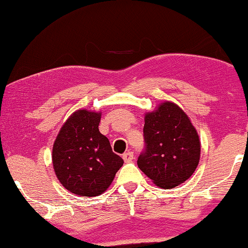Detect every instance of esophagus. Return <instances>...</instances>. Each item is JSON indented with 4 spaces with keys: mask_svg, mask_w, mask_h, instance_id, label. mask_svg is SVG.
Segmentation results:
<instances>
[{
    "mask_svg": "<svg viewBox=\"0 0 248 248\" xmlns=\"http://www.w3.org/2000/svg\"><path fill=\"white\" fill-rule=\"evenodd\" d=\"M123 160L126 162V163H129V162H132L133 160V153L129 151L127 153H125V154H123Z\"/></svg>",
    "mask_w": 248,
    "mask_h": 248,
    "instance_id": "34e87169",
    "label": "esophagus"
}]
</instances>
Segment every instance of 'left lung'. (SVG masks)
I'll list each match as a JSON object with an SVG mask.
<instances>
[{"label": "left lung", "instance_id": "8db88e82", "mask_svg": "<svg viewBox=\"0 0 248 248\" xmlns=\"http://www.w3.org/2000/svg\"><path fill=\"white\" fill-rule=\"evenodd\" d=\"M143 137L146 151L137 163L155 185L173 188L193 175L201 143L191 119L178 105L164 101L146 112Z\"/></svg>", "mask_w": 248, "mask_h": 248}]
</instances>
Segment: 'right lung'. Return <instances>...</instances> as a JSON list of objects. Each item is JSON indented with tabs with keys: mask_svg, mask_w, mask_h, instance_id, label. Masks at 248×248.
<instances>
[{
	"mask_svg": "<svg viewBox=\"0 0 248 248\" xmlns=\"http://www.w3.org/2000/svg\"><path fill=\"white\" fill-rule=\"evenodd\" d=\"M101 111L76 110L62 125L53 145V168L65 189L97 197L111 185L124 161L100 133Z\"/></svg>",
	"mask_w": 248,
	"mask_h": 248,
	"instance_id": "add662e5",
	"label": "right lung"
}]
</instances>
